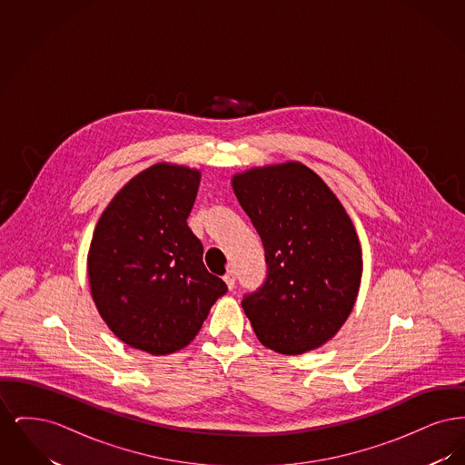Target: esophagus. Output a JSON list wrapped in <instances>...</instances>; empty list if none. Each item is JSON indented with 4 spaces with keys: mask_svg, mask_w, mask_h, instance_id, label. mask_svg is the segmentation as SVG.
Returning a JSON list of instances; mask_svg holds the SVG:
<instances>
[{
    "mask_svg": "<svg viewBox=\"0 0 465 465\" xmlns=\"http://www.w3.org/2000/svg\"><path fill=\"white\" fill-rule=\"evenodd\" d=\"M224 282H226V286H228V289H233L235 288V272L233 270H228L226 273H224Z\"/></svg>",
    "mask_w": 465,
    "mask_h": 465,
    "instance_id": "obj_1",
    "label": "esophagus"
}]
</instances>
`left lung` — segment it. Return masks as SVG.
<instances>
[{"instance_id": "8db88e82", "label": "left lung", "mask_w": 465, "mask_h": 465, "mask_svg": "<svg viewBox=\"0 0 465 465\" xmlns=\"http://www.w3.org/2000/svg\"><path fill=\"white\" fill-rule=\"evenodd\" d=\"M232 186L265 247V282L242 300L252 330L281 354L321 347L354 309L362 275L354 224L300 162L247 171Z\"/></svg>"}]
</instances>
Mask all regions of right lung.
I'll return each mask as SVG.
<instances>
[{"mask_svg": "<svg viewBox=\"0 0 465 465\" xmlns=\"http://www.w3.org/2000/svg\"><path fill=\"white\" fill-rule=\"evenodd\" d=\"M200 173L156 163L111 200L89 251L92 298L111 331L134 349L186 347L228 288L203 266L188 226Z\"/></svg>", "mask_w": 465, "mask_h": 465, "instance_id": "obj_1", "label": "right lung"}]
</instances>
